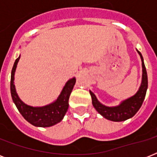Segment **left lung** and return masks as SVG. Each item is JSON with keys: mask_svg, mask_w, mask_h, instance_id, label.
Returning <instances> with one entry per match:
<instances>
[{"mask_svg": "<svg viewBox=\"0 0 157 157\" xmlns=\"http://www.w3.org/2000/svg\"><path fill=\"white\" fill-rule=\"evenodd\" d=\"M139 54L140 55L142 61V68H143V74H142V82L139 87V90L134 95L131 96L130 98L124 99L117 106L114 107H107L98 100L95 94L90 90L91 98H92V104L96 111L102 115L104 118L112 121H124L126 120L131 118L136 114L139 108L141 107L144 103V98L146 96L147 90V74L146 67L144 65V58L142 56L141 53L137 50Z\"/></svg>", "mask_w": 157, "mask_h": 157, "instance_id": "8db88e82", "label": "left lung"}]
</instances>
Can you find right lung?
Masks as SVG:
<instances>
[{
	"label": "right lung",
	"instance_id": "obj_1",
	"mask_svg": "<svg viewBox=\"0 0 157 157\" xmlns=\"http://www.w3.org/2000/svg\"><path fill=\"white\" fill-rule=\"evenodd\" d=\"M20 59V55L13 63L10 79V92L12 99L18 112L24 117V119L36 127H50L58 124L63 119L68 109V99L73 89L76 78L70 79L67 81L62 90L61 93L56 100L43 107H33L26 104L21 100L16 92L14 86V74L17 64Z\"/></svg>",
	"mask_w": 157,
	"mask_h": 157
}]
</instances>
